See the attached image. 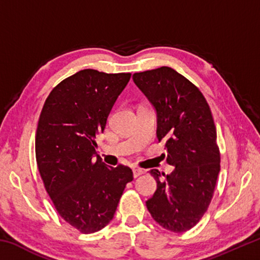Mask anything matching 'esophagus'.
I'll use <instances>...</instances> for the list:
<instances>
[{"label": "esophagus", "instance_id": "34e87169", "mask_svg": "<svg viewBox=\"0 0 260 260\" xmlns=\"http://www.w3.org/2000/svg\"><path fill=\"white\" fill-rule=\"evenodd\" d=\"M143 173H144V171H143L142 169H138V167H133V175H134V178H138L139 175L143 174Z\"/></svg>", "mask_w": 260, "mask_h": 260}]
</instances>
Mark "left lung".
<instances>
[{
    "mask_svg": "<svg viewBox=\"0 0 260 260\" xmlns=\"http://www.w3.org/2000/svg\"><path fill=\"white\" fill-rule=\"evenodd\" d=\"M133 81L155 109L157 138L165 140V175L149 172L157 190L146 204L167 231L183 233L200 221L212 199L220 171L217 132L208 102L199 88L173 69L162 67L133 74Z\"/></svg>",
    "mask_w": 260,
    "mask_h": 260,
    "instance_id": "left-lung-1",
    "label": "left lung"
}]
</instances>
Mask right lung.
<instances>
[{
    "mask_svg": "<svg viewBox=\"0 0 260 260\" xmlns=\"http://www.w3.org/2000/svg\"><path fill=\"white\" fill-rule=\"evenodd\" d=\"M131 73L82 70L58 83L39 119L38 169L57 212L79 232L94 233L113 219L129 167L104 164L96 155V135L103 133Z\"/></svg>",
    "mask_w": 260,
    "mask_h": 260,
    "instance_id": "obj_1",
    "label": "right lung"
}]
</instances>
